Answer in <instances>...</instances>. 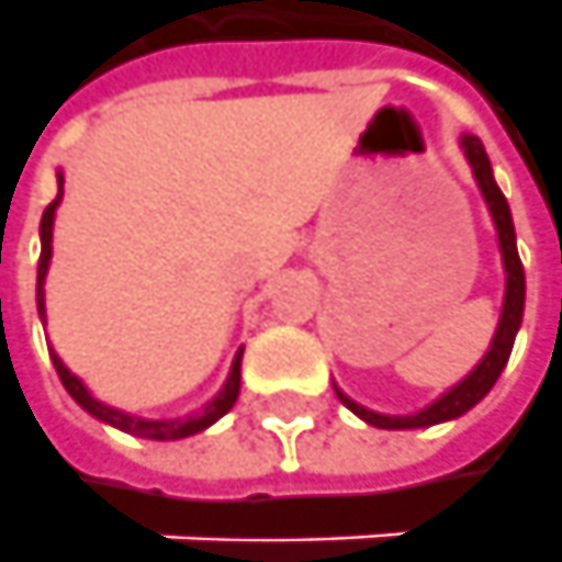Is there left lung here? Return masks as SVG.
<instances>
[{
	"instance_id": "left-lung-1",
	"label": "left lung",
	"mask_w": 562,
	"mask_h": 562,
	"mask_svg": "<svg viewBox=\"0 0 562 562\" xmlns=\"http://www.w3.org/2000/svg\"><path fill=\"white\" fill-rule=\"evenodd\" d=\"M464 145L467 160L473 167V176L480 182V191H483L485 203L495 216V228H498V244L501 256H504V272H507V293H504V308H501V322L498 330H495V340H492V349L485 352V359L470 371V378H464L454 390H448L439 402H432L430 408L424 412L408 414V417H390V414L368 412L356 405L352 398L337 390L340 402L352 414H359L364 424L371 427H380V430H414V427H432V424H442V420H451V417H461L464 412H470L480 398H483L495 380L501 378L504 364L510 359V349H514V340H517L519 322H522V303H526V274H522V262H519L517 254V235H514V220H510V206L504 201L501 188L495 184V176H492V164L485 157L483 142L476 135H464L461 138Z\"/></svg>"
}]
</instances>
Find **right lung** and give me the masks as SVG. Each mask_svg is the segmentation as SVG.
Here are the masks:
<instances>
[{
	"mask_svg": "<svg viewBox=\"0 0 562 562\" xmlns=\"http://www.w3.org/2000/svg\"><path fill=\"white\" fill-rule=\"evenodd\" d=\"M61 184L64 176H58V198L45 206L43 222H40V237H43V254H40V269H36V303H40V315L45 318V308H43V281L45 272H48V256H52V222H55V206L61 203ZM52 352V349H48ZM52 364H55V371H58V378H61L64 390L77 398L79 405L86 408L89 414H95L98 420H104V424H111L116 430L132 432V436H145V439H184V436H194V432L206 430L210 424H216L222 414H228V408L237 402V393H240V352H237L235 364H232V374H228V383H225V390H222L201 414H194V417H179V420H142V417H132V414L116 412V408H108V405H101L98 398L89 395V390L79 383V378H74L67 368H64V361L52 352Z\"/></svg>",
	"mask_w": 562,
	"mask_h": 562,
	"instance_id": "add662e5",
	"label": "right lung"
}]
</instances>
